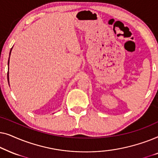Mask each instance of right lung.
<instances>
[{
	"mask_svg": "<svg viewBox=\"0 0 158 158\" xmlns=\"http://www.w3.org/2000/svg\"><path fill=\"white\" fill-rule=\"evenodd\" d=\"M12 48H13V47H12ZM12 48H11V49H10V54H9V57H10V52H11ZM8 64H9V59H8ZM7 75H8V83H9V79H8V74H7Z\"/></svg>",
	"mask_w": 158,
	"mask_h": 158,
	"instance_id": "1",
	"label": "right lung"
}]
</instances>
